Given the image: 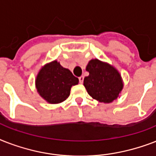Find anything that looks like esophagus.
<instances>
[{"mask_svg": "<svg viewBox=\"0 0 156 156\" xmlns=\"http://www.w3.org/2000/svg\"><path fill=\"white\" fill-rule=\"evenodd\" d=\"M78 79H79V83H83V80H84V76H81V77H79V78H78Z\"/></svg>", "mask_w": 156, "mask_h": 156, "instance_id": "obj_1", "label": "esophagus"}]
</instances>
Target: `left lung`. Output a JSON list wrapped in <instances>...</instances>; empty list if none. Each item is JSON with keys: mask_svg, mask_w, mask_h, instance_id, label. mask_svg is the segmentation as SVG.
<instances>
[{"mask_svg": "<svg viewBox=\"0 0 156 156\" xmlns=\"http://www.w3.org/2000/svg\"><path fill=\"white\" fill-rule=\"evenodd\" d=\"M86 69L89 75L84 78V86L93 99L100 102L111 103L118 97L123 83L116 69L95 59L89 61Z\"/></svg>", "mask_w": 156, "mask_h": 156, "instance_id": "obj_1", "label": "left lung"}]
</instances>
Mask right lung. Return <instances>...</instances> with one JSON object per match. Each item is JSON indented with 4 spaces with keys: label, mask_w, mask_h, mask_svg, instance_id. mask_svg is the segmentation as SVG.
<instances>
[{
    "label": "right lung",
    "mask_w": 156,
    "mask_h": 156,
    "mask_svg": "<svg viewBox=\"0 0 156 156\" xmlns=\"http://www.w3.org/2000/svg\"><path fill=\"white\" fill-rule=\"evenodd\" d=\"M78 83V78L56 61L44 66L35 81L37 91L50 104L63 102L69 96L71 87Z\"/></svg>",
    "instance_id": "right-lung-1"
}]
</instances>
